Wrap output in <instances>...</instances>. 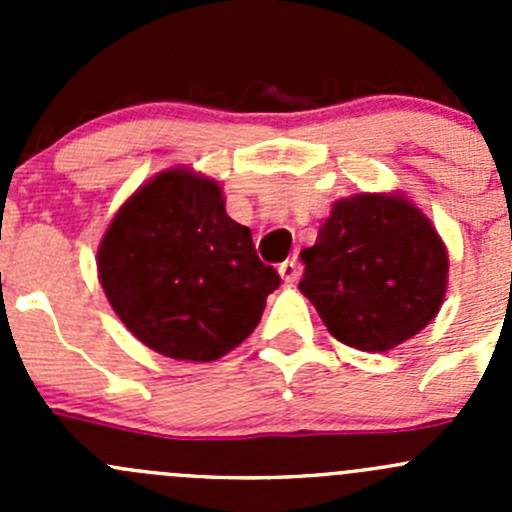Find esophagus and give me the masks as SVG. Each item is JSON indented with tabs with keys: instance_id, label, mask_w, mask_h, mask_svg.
<instances>
[{
	"instance_id": "34e87169",
	"label": "esophagus",
	"mask_w": 512,
	"mask_h": 512,
	"mask_svg": "<svg viewBox=\"0 0 512 512\" xmlns=\"http://www.w3.org/2000/svg\"><path fill=\"white\" fill-rule=\"evenodd\" d=\"M277 270H280V277L285 282H294L299 277V265L294 260H285L280 267H277Z\"/></svg>"
}]
</instances>
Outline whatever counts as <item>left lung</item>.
<instances>
[{
	"mask_svg": "<svg viewBox=\"0 0 512 512\" xmlns=\"http://www.w3.org/2000/svg\"><path fill=\"white\" fill-rule=\"evenodd\" d=\"M299 260L304 297L334 339L361 352H389L414 337L446 294V247L399 195L339 200Z\"/></svg>",
	"mask_w": 512,
	"mask_h": 512,
	"instance_id": "obj_1",
	"label": "left lung"
}]
</instances>
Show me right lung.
Instances as JSON below:
<instances>
[{
	"instance_id": "add662e5",
	"label": "right lung",
	"mask_w": 512,
	"mask_h": 512,
	"mask_svg": "<svg viewBox=\"0 0 512 512\" xmlns=\"http://www.w3.org/2000/svg\"><path fill=\"white\" fill-rule=\"evenodd\" d=\"M98 280L121 322L153 352L215 361L260 324L275 267L225 213L215 180L165 170L128 198L98 247Z\"/></svg>"
}]
</instances>
